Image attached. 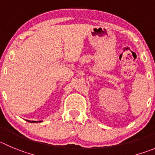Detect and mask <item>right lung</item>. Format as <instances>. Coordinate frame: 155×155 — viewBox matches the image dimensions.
Segmentation results:
<instances>
[{
	"label": "right lung",
	"mask_w": 155,
	"mask_h": 155,
	"mask_svg": "<svg viewBox=\"0 0 155 155\" xmlns=\"http://www.w3.org/2000/svg\"><path fill=\"white\" fill-rule=\"evenodd\" d=\"M29 121V122H36L35 121ZM39 122H40V121H39Z\"/></svg>",
	"instance_id": "add662e5"
}]
</instances>
